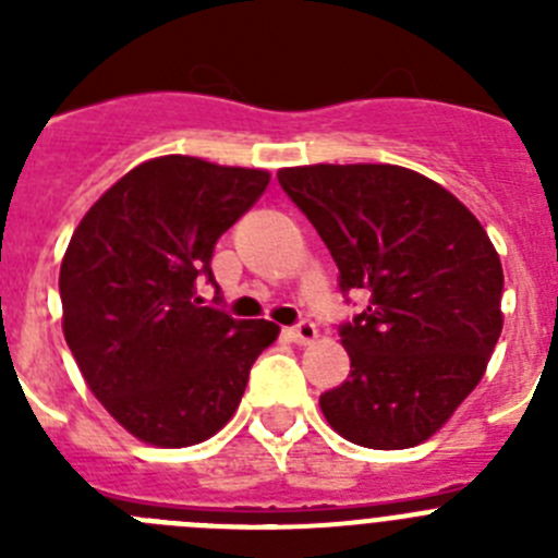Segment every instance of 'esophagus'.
<instances>
[{"mask_svg": "<svg viewBox=\"0 0 558 558\" xmlns=\"http://www.w3.org/2000/svg\"><path fill=\"white\" fill-rule=\"evenodd\" d=\"M290 335H293V340L299 343V347H310V343L318 338V329H315L313 322H302L290 329Z\"/></svg>", "mask_w": 558, "mask_h": 558, "instance_id": "esophagus-1", "label": "esophagus"}]
</instances>
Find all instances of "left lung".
I'll use <instances>...</instances> for the list:
<instances>
[{
  "label": "left lung",
  "mask_w": 558,
  "mask_h": 558,
  "mask_svg": "<svg viewBox=\"0 0 558 558\" xmlns=\"http://www.w3.org/2000/svg\"><path fill=\"white\" fill-rule=\"evenodd\" d=\"M279 184L322 234L340 290L368 307L340 327L352 372L322 393L335 433L405 450L475 391L502 329V265L481 220L397 165L282 167Z\"/></svg>",
  "instance_id": "8db88e82"
}]
</instances>
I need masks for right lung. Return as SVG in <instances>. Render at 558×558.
Wrapping results in <instances>:
<instances>
[{"label": "right lung", "mask_w": 558, "mask_h": 558, "mask_svg": "<svg viewBox=\"0 0 558 558\" xmlns=\"http://www.w3.org/2000/svg\"><path fill=\"white\" fill-rule=\"evenodd\" d=\"M268 170L159 156L125 172L83 215L63 254V338L92 388L131 436L192 447L234 416L274 322L204 307L198 276L259 201Z\"/></svg>", "instance_id": "obj_1"}]
</instances>
